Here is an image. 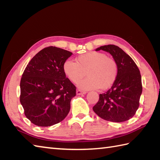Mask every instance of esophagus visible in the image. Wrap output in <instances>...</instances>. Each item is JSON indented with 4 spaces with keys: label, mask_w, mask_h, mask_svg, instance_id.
Wrapping results in <instances>:
<instances>
[{
    "label": "esophagus",
    "mask_w": 160,
    "mask_h": 160,
    "mask_svg": "<svg viewBox=\"0 0 160 160\" xmlns=\"http://www.w3.org/2000/svg\"><path fill=\"white\" fill-rule=\"evenodd\" d=\"M86 93H87V92H85V91H81V90H77L76 91V94L78 95V96H80V95H84Z\"/></svg>",
    "instance_id": "1"
}]
</instances>
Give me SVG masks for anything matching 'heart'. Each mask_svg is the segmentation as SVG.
I'll return each mask as SVG.
<instances>
[{
  "label": "heart",
  "mask_w": 160,
  "mask_h": 160,
  "mask_svg": "<svg viewBox=\"0 0 160 160\" xmlns=\"http://www.w3.org/2000/svg\"><path fill=\"white\" fill-rule=\"evenodd\" d=\"M62 70L73 83L79 82L86 72L88 77L78 84L83 90L107 89L115 82L118 73L116 62L106 54L97 52L82 54L77 58L76 62L67 60L63 63Z\"/></svg>",
  "instance_id": "heart-1"
}]
</instances>
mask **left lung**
I'll return each mask as SVG.
<instances>
[{
    "instance_id": "8db88e82",
    "label": "left lung",
    "mask_w": 160,
    "mask_h": 160,
    "mask_svg": "<svg viewBox=\"0 0 160 160\" xmlns=\"http://www.w3.org/2000/svg\"><path fill=\"white\" fill-rule=\"evenodd\" d=\"M109 53L116 62L118 73L110 89L100 94L93 111L105 120L122 122L128 120L139 107L142 92L140 70L131 58L118 46L104 45L96 51Z\"/></svg>"
}]
</instances>
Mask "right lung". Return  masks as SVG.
Returning <instances> with one entry per match:
<instances>
[{"instance_id": "add662e5", "label": "right lung", "mask_w": 160, "mask_h": 160, "mask_svg": "<svg viewBox=\"0 0 160 160\" xmlns=\"http://www.w3.org/2000/svg\"><path fill=\"white\" fill-rule=\"evenodd\" d=\"M72 53L56 47L42 49L27 65L20 80V104L25 116L39 127L62 121L76 96V87L66 78L62 65Z\"/></svg>"}]
</instances>
